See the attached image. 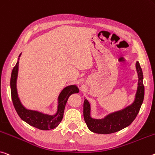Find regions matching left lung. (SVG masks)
<instances>
[{"instance_id": "obj_1", "label": "left lung", "mask_w": 155, "mask_h": 155, "mask_svg": "<svg viewBox=\"0 0 155 155\" xmlns=\"http://www.w3.org/2000/svg\"><path fill=\"white\" fill-rule=\"evenodd\" d=\"M135 66L138 75V83L134 100L130 105L124 109L110 113L102 119H94L91 116L90 104L85 98L83 104V117L90 131L103 134L114 133L130 126L135 119L144 98L143 72L138 61H137Z\"/></svg>"}]
</instances>
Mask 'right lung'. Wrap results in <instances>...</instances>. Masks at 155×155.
<instances>
[{
  "label": "right lung",
  "mask_w": 155,
  "mask_h": 155,
  "mask_svg": "<svg viewBox=\"0 0 155 155\" xmlns=\"http://www.w3.org/2000/svg\"><path fill=\"white\" fill-rule=\"evenodd\" d=\"M22 52L18 56L16 65L12 70L10 87L12 99L16 112L21 119L30 126L42 130H50L57 127L63 119L66 103L69 97L74 93H78L79 89L76 85H70L63 88L58 97L57 110L54 114H49L38 110H31L24 106L18 97L17 91V78H18L19 59Z\"/></svg>",
  "instance_id": "add662e5"
}]
</instances>
